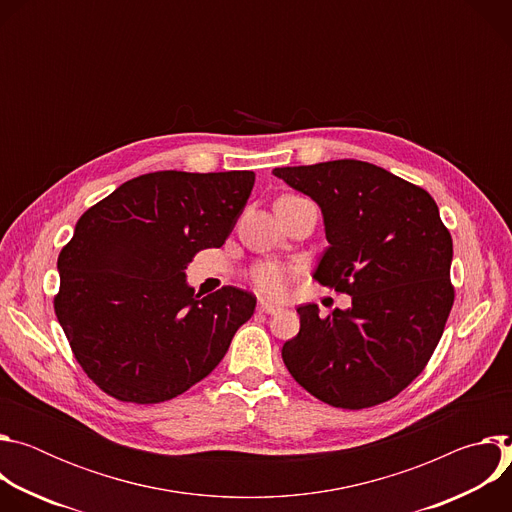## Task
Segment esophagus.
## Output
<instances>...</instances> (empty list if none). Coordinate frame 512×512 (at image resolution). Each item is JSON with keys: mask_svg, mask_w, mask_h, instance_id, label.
Here are the masks:
<instances>
[{"mask_svg": "<svg viewBox=\"0 0 512 512\" xmlns=\"http://www.w3.org/2000/svg\"><path fill=\"white\" fill-rule=\"evenodd\" d=\"M281 308L279 306H275V304H267V302H261L259 304V312H263V314H277Z\"/></svg>", "mask_w": 512, "mask_h": 512, "instance_id": "1", "label": "esophagus"}]
</instances>
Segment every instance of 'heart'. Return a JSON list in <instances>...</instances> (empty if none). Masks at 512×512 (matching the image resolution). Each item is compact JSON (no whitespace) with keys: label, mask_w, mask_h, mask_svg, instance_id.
Returning a JSON list of instances; mask_svg holds the SVG:
<instances>
[{"label":"heart","mask_w":512,"mask_h":512,"mask_svg":"<svg viewBox=\"0 0 512 512\" xmlns=\"http://www.w3.org/2000/svg\"><path fill=\"white\" fill-rule=\"evenodd\" d=\"M249 277H251L253 287L259 291L261 296L281 298L287 291V285H289L291 277H294V269L285 267L281 263L265 261V263L255 265L251 269Z\"/></svg>","instance_id":"1"}]
</instances>
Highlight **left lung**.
<instances>
[{
  "mask_svg": "<svg viewBox=\"0 0 512 512\" xmlns=\"http://www.w3.org/2000/svg\"><path fill=\"white\" fill-rule=\"evenodd\" d=\"M322 210L330 247L314 279L352 306L322 318L298 308L300 332L283 344L287 371L342 409L399 395L431 358L454 304L452 237L419 186L358 160L275 168Z\"/></svg>",
  "mask_w": 512,
  "mask_h": 512,
  "instance_id": "1",
  "label": "left lung"
}]
</instances>
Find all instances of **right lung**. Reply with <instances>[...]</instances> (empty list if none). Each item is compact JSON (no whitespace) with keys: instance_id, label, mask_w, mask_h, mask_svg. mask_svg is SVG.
<instances>
[{"instance_id":"add662e5","label":"right lung","mask_w":512,"mask_h":512,"mask_svg":"<svg viewBox=\"0 0 512 512\" xmlns=\"http://www.w3.org/2000/svg\"><path fill=\"white\" fill-rule=\"evenodd\" d=\"M249 170L137 176L91 206L58 255L56 318L93 383L127 403H162L214 371L255 296L200 298L192 257L223 247L253 190Z\"/></svg>"}]
</instances>
